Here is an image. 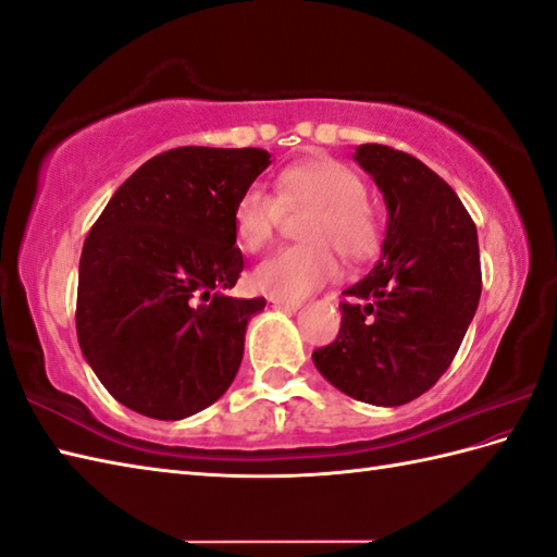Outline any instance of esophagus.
<instances>
[{
    "instance_id": "esophagus-1",
    "label": "esophagus",
    "mask_w": 557,
    "mask_h": 557,
    "mask_svg": "<svg viewBox=\"0 0 557 557\" xmlns=\"http://www.w3.org/2000/svg\"><path fill=\"white\" fill-rule=\"evenodd\" d=\"M268 304L272 309H282V311H297L301 307V301H292V299H280V297H270Z\"/></svg>"
}]
</instances>
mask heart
<instances>
[{"instance_id":"heart-1","label":"heart","mask_w":557,"mask_h":557,"mask_svg":"<svg viewBox=\"0 0 557 557\" xmlns=\"http://www.w3.org/2000/svg\"><path fill=\"white\" fill-rule=\"evenodd\" d=\"M309 212L301 238L309 244L282 248L260 263L250 282L258 292L280 299H304L337 277V256L362 260L379 244V220L364 200L357 173L335 159L292 163L277 176L275 195L258 185L238 195L234 232L250 253L265 248L277 232L282 212Z\"/></svg>"}]
</instances>
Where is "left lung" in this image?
Returning <instances> with one entry per match:
<instances>
[{
  "label": "left lung",
  "mask_w": 557,
  "mask_h": 557,
  "mask_svg": "<svg viewBox=\"0 0 557 557\" xmlns=\"http://www.w3.org/2000/svg\"><path fill=\"white\" fill-rule=\"evenodd\" d=\"M352 159L386 202L379 263L343 294L341 333L311 357L355 400L396 408L437 384L481 301L475 224L449 185L406 151L359 145Z\"/></svg>",
  "instance_id": "8db88e82"
}]
</instances>
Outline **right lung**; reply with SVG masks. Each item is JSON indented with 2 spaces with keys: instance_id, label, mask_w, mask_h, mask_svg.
I'll return each mask as SVG.
<instances>
[{
  "instance_id": "add662e5",
  "label": "right lung",
  "mask_w": 557,
  "mask_h": 557,
  "mask_svg": "<svg viewBox=\"0 0 557 557\" xmlns=\"http://www.w3.org/2000/svg\"><path fill=\"white\" fill-rule=\"evenodd\" d=\"M270 166L265 149L178 147L141 163L91 226L79 260L76 337L117 403L183 420L224 396L248 321L234 299L244 256L234 207Z\"/></svg>"
}]
</instances>
